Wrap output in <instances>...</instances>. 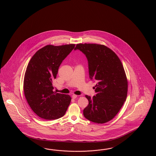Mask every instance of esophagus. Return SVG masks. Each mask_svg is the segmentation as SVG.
Listing matches in <instances>:
<instances>
[{
    "label": "esophagus",
    "instance_id": "obj_1",
    "mask_svg": "<svg viewBox=\"0 0 156 156\" xmlns=\"http://www.w3.org/2000/svg\"><path fill=\"white\" fill-rule=\"evenodd\" d=\"M76 98H77V95H74H74H72V98L74 99H75Z\"/></svg>",
    "mask_w": 156,
    "mask_h": 156
}]
</instances>
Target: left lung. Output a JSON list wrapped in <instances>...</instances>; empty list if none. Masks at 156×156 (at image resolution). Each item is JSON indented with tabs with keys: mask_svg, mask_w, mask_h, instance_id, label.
<instances>
[{
	"mask_svg": "<svg viewBox=\"0 0 156 156\" xmlns=\"http://www.w3.org/2000/svg\"><path fill=\"white\" fill-rule=\"evenodd\" d=\"M78 49L88 61L89 77L95 80L97 94L86 95L89 105L83 115L90 121L103 124L117 115L126 100L128 82L121 61L108 47L97 44H78Z\"/></svg>",
	"mask_w": 156,
	"mask_h": 156,
	"instance_id": "left-lung-1",
	"label": "left lung"
}]
</instances>
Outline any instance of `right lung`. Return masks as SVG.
Here are the masks:
<instances>
[{
	"mask_svg": "<svg viewBox=\"0 0 156 156\" xmlns=\"http://www.w3.org/2000/svg\"><path fill=\"white\" fill-rule=\"evenodd\" d=\"M48 45L39 49L28 63L24 79V92L34 112L45 120L62 117L72 100L69 95L53 91V80L60 65L75 47Z\"/></svg>",
	"mask_w": 156,
	"mask_h": 156,
	"instance_id": "1",
	"label": "right lung"
}]
</instances>
